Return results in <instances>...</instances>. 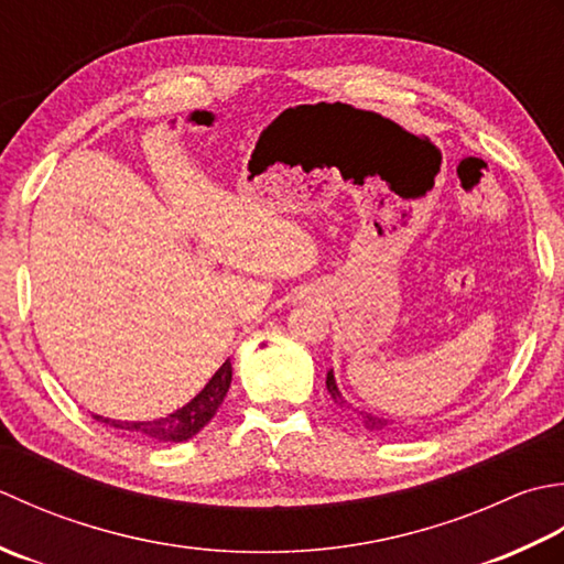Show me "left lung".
<instances>
[{
	"label": "left lung",
	"instance_id": "obj_1",
	"mask_svg": "<svg viewBox=\"0 0 564 564\" xmlns=\"http://www.w3.org/2000/svg\"><path fill=\"white\" fill-rule=\"evenodd\" d=\"M326 389H328L330 399L336 401L340 409H352V404H348L346 397L340 394V389L336 384V377H333V370H328V375H326ZM352 411L358 413V419H362L365 429L372 431V433H382V431H389V426H392V421L382 419V416H375V413H370V411H358V409H352Z\"/></svg>",
	"mask_w": 564,
	"mask_h": 564
}]
</instances>
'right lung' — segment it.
<instances>
[{"mask_svg":"<svg viewBox=\"0 0 564 564\" xmlns=\"http://www.w3.org/2000/svg\"><path fill=\"white\" fill-rule=\"evenodd\" d=\"M231 377H234V367H231V360H226L197 397L187 401L182 409L172 411L167 416L155 419V421H117V419L97 416V413H91V416L101 423H107L111 429L138 435V438L182 443V441L194 438V435H197L206 423L214 419V413L218 411V406H221L228 387H231Z\"/></svg>","mask_w":564,"mask_h":564,"instance_id":"1","label":"right lung"}]
</instances>
